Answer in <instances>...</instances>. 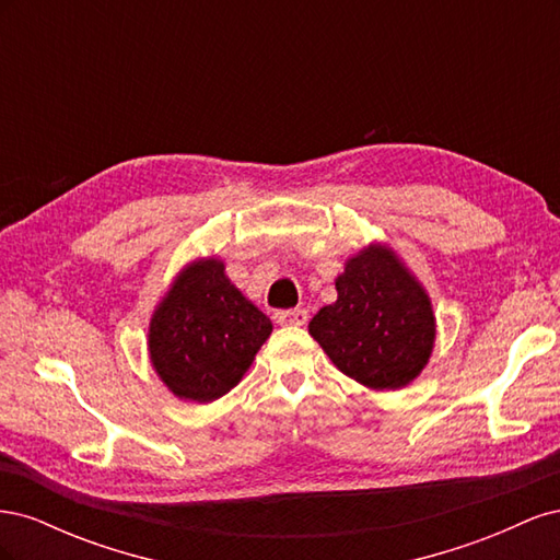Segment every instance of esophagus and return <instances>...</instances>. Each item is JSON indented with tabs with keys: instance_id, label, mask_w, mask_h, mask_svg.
I'll use <instances>...</instances> for the list:
<instances>
[{
	"instance_id": "34e87169",
	"label": "esophagus",
	"mask_w": 560,
	"mask_h": 560,
	"mask_svg": "<svg viewBox=\"0 0 560 560\" xmlns=\"http://www.w3.org/2000/svg\"><path fill=\"white\" fill-rule=\"evenodd\" d=\"M276 317H278L280 325H284V327H303L308 322V311H303V308L280 311Z\"/></svg>"
}]
</instances>
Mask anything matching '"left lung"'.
I'll list each match as a JSON object with an SVG mask.
<instances>
[{
  "label": "left lung",
  "instance_id": "8db88e82",
  "mask_svg": "<svg viewBox=\"0 0 560 560\" xmlns=\"http://www.w3.org/2000/svg\"><path fill=\"white\" fill-rule=\"evenodd\" d=\"M336 301L308 334L334 366L369 389H401L428 366L436 317L422 282L387 243H369L336 278Z\"/></svg>",
  "mask_w": 560,
  "mask_h": 560
}]
</instances>
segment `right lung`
<instances>
[{
  "label": "right lung",
  "mask_w": 560,
  "mask_h": 560,
  "mask_svg": "<svg viewBox=\"0 0 560 560\" xmlns=\"http://www.w3.org/2000/svg\"><path fill=\"white\" fill-rule=\"evenodd\" d=\"M273 331L219 257H198L173 278L149 319V360L177 399L210 404L238 385Z\"/></svg>",
  "instance_id": "add662e5"
}]
</instances>
